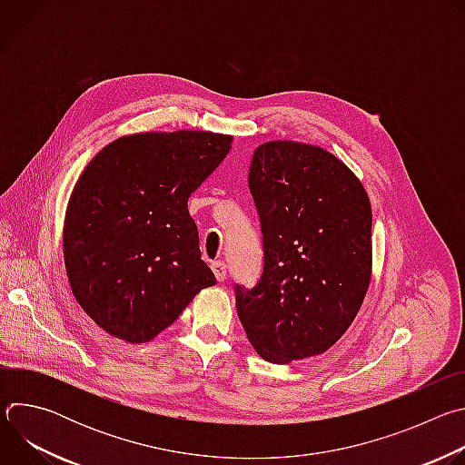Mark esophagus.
Instances as JSON below:
<instances>
[{
	"instance_id": "obj_1",
	"label": "esophagus",
	"mask_w": 465,
	"mask_h": 465,
	"mask_svg": "<svg viewBox=\"0 0 465 465\" xmlns=\"http://www.w3.org/2000/svg\"><path fill=\"white\" fill-rule=\"evenodd\" d=\"M212 271H213L217 282H224L226 280V264L223 261H213L212 262Z\"/></svg>"
}]
</instances>
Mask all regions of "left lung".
Here are the masks:
<instances>
[{
	"label": "left lung",
	"instance_id": "8db88e82",
	"mask_svg": "<svg viewBox=\"0 0 465 465\" xmlns=\"http://www.w3.org/2000/svg\"><path fill=\"white\" fill-rule=\"evenodd\" d=\"M248 187L262 233V272L235 285L244 333L269 362L323 353L351 325L371 272V206L333 154L296 142L255 149Z\"/></svg>",
	"mask_w": 465,
	"mask_h": 465
}]
</instances>
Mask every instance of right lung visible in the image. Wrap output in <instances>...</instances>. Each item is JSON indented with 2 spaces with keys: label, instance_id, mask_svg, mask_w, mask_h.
Returning a JSON list of instances; mask_svg holds the SVG:
<instances>
[{
  "label": "right lung",
  "instance_id": "right-lung-1",
  "mask_svg": "<svg viewBox=\"0 0 465 465\" xmlns=\"http://www.w3.org/2000/svg\"><path fill=\"white\" fill-rule=\"evenodd\" d=\"M230 149L232 136L213 132H147L86 165L65 212L64 261L77 302L106 333L147 342L217 283L187 198Z\"/></svg>",
  "mask_w": 465,
  "mask_h": 465
}]
</instances>
